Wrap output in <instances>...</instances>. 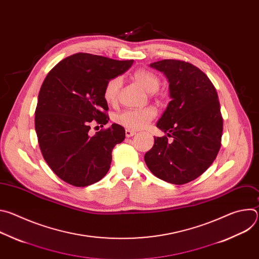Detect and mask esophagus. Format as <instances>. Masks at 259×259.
<instances>
[{
    "instance_id": "esophagus-1",
    "label": "esophagus",
    "mask_w": 259,
    "mask_h": 259,
    "mask_svg": "<svg viewBox=\"0 0 259 259\" xmlns=\"http://www.w3.org/2000/svg\"><path fill=\"white\" fill-rule=\"evenodd\" d=\"M135 134H136V132H134V131H132V130H129V129H126V131H125L126 137H132V136H134Z\"/></svg>"
}]
</instances>
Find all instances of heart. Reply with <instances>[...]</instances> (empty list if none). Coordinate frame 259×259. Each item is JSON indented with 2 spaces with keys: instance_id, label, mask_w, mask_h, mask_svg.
I'll use <instances>...</instances> for the list:
<instances>
[{
  "instance_id": "heart-1",
  "label": "heart",
  "mask_w": 259,
  "mask_h": 259,
  "mask_svg": "<svg viewBox=\"0 0 259 259\" xmlns=\"http://www.w3.org/2000/svg\"><path fill=\"white\" fill-rule=\"evenodd\" d=\"M133 80L143 87L152 96L161 86L160 78L151 70L138 69L133 73ZM122 86V80L119 77L109 79L103 88V98L109 104L118 101L119 92ZM157 117V108L155 106H145L142 108H127L115 116V121L122 127L129 130L143 129L147 124Z\"/></svg>"
}]
</instances>
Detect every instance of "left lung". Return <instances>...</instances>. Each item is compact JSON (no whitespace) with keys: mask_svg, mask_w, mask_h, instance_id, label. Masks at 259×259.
I'll use <instances>...</instances> for the list:
<instances>
[{"mask_svg":"<svg viewBox=\"0 0 259 259\" xmlns=\"http://www.w3.org/2000/svg\"><path fill=\"white\" fill-rule=\"evenodd\" d=\"M167 77L171 101L157 127L172 137H155L144 161L158 178L188 183L202 175L215 160L224 120L216 89L206 73L190 62L164 59L151 63Z\"/></svg>","mask_w":259,"mask_h":259,"instance_id":"8db88e82","label":"left lung"}]
</instances>
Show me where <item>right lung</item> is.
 <instances>
[{"label": "right lung", "mask_w": 259, "mask_h": 259, "mask_svg": "<svg viewBox=\"0 0 259 259\" xmlns=\"http://www.w3.org/2000/svg\"><path fill=\"white\" fill-rule=\"evenodd\" d=\"M133 60L77 53L58 62L45 78L34 112L42 155L51 170L73 187H87L105 176L125 129L113 124L90 135L91 123L105 125V83L125 72Z\"/></svg>", "instance_id": "1"}]
</instances>
